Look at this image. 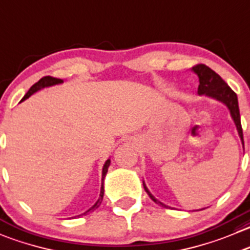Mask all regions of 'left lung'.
<instances>
[{"label":"left lung","mask_w":250,"mask_h":250,"mask_svg":"<svg viewBox=\"0 0 250 250\" xmlns=\"http://www.w3.org/2000/svg\"><path fill=\"white\" fill-rule=\"evenodd\" d=\"M192 71L199 78V86H198V94L199 95H205L208 98H211L214 100L220 101V103L224 104L229 111V115H231L232 120H233L234 125H236L237 132H238L239 138L242 140V144L244 147V142H243V130H242V125H241V116H239V107H238V99H237L236 93L227 85L226 82L216 73V72L212 71L211 68H209L205 64H197L192 68ZM143 186H144L145 192L149 194V197L151 198V200H154L156 204L161 205V207L167 208V205H165L164 203H161L160 200H157L154 195L150 193V190L147 189L146 184L143 181Z\"/></svg>","instance_id":"left-lung-1"}]
</instances>
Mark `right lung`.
I'll list each match as a JSON object with an SVG mask.
<instances>
[{"label":"right lung","mask_w":250,"mask_h":250,"mask_svg":"<svg viewBox=\"0 0 250 250\" xmlns=\"http://www.w3.org/2000/svg\"><path fill=\"white\" fill-rule=\"evenodd\" d=\"M62 83H63V81H62V79L53 78V77H43V78H41L40 81L38 82V83H35L33 86H31L30 89H29V91L25 94V95H24V98L21 99V101H24V100H26V99L30 98V96L33 95L34 93H36V91L41 90V89L48 88V86H52V85H57V84H62ZM110 164H111V160L110 159L106 160V162H105V164H104V167H103V178H101V182H103V183H101L100 197H99V199L96 200L95 204H94L93 207H91L90 209L88 210V211H85V212H84V214H82V215L88 214V212L91 211V210H93V211H94V210H96L99 207H100L101 202H103V198H104V181H105V177H106V173H107L108 167H110ZM82 215H79V216H82Z\"/></svg>","instance_id":"add662e5"}]
</instances>
